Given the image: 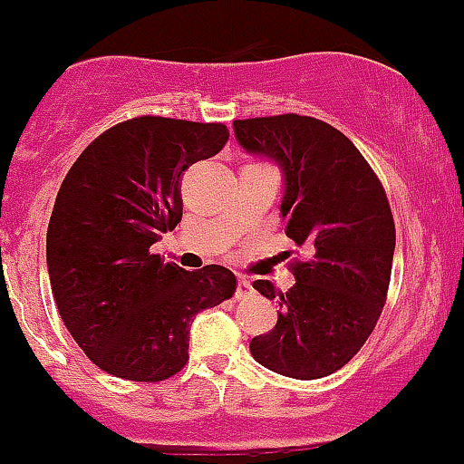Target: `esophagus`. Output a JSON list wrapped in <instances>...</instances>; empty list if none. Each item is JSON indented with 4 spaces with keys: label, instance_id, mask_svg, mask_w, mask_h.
<instances>
[{
    "label": "esophagus",
    "instance_id": "34e87169",
    "mask_svg": "<svg viewBox=\"0 0 464 464\" xmlns=\"http://www.w3.org/2000/svg\"><path fill=\"white\" fill-rule=\"evenodd\" d=\"M254 295V287H251V283L246 281V278H237V285H236V299H249V296Z\"/></svg>",
    "mask_w": 464,
    "mask_h": 464
}]
</instances>
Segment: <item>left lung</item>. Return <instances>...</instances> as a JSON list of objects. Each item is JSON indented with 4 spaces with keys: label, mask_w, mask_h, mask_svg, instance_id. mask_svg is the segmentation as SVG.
Returning a JSON list of instances; mask_svg holds the SVG:
<instances>
[{
    "label": "left lung",
    "mask_w": 464,
    "mask_h": 464,
    "mask_svg": "<svg viewBox=\"0 0 464 464\" xmlns=\"http://www.w3.org/2000/svg\"><path fill=\"white\" fill-rule=\"evenodd\" d=\"M233 129L246 151L283 168L285 236L310 251L290 263L287 292L254 283L281 313L251 340V356L290 379H322L361 352L383 313L397 242L388 195L353 142L322 120L283 112Z\"/></svg>",
    "instance_id": "8db88e82"
}]
</instances>
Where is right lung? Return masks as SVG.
<instances>
[{
    "instance_id": "right-lung-1",
    "label": "right lung",
    "mask_w": 464,
    "mask_h": 464,
    "mask_svg": "<svg viewBox=\"0 0 464 464\" xmlns=\"http://www.w3.org/2000/svg\"><path fill=\"white\" fill-rule=\"evenodd\" d=\"M227 140L222 122L140 115L94 138L63 179L49 281L63 324L99 370L136 383L179 374L192 317L236 295L222 265L186 272L151 254L181 222V174Z\"/></svg>"
}]
</instances>
